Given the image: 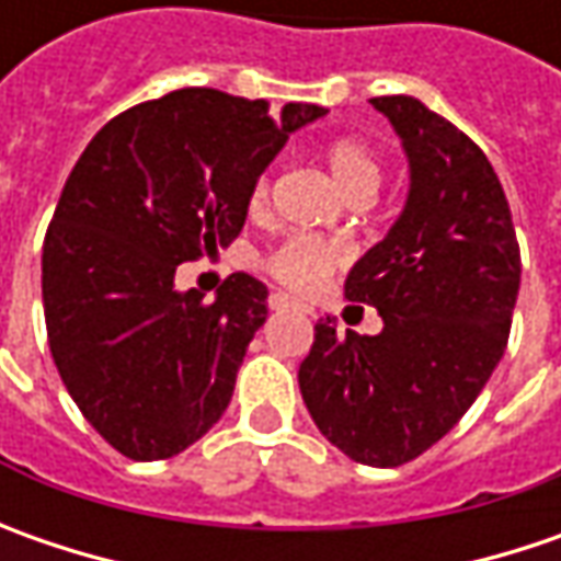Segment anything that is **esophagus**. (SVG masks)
<instances>
[{
    "label": "esophagus",
    "mask_w": 561,
    "mask_h": 561,
    "mask_svg": "<svg viewBox=\"0 0 561 561\" xmlns=\"http://www.w3.org/2000/svg\"><path fill=\"white\" fill-rule=\"evenodd\" d=\"M268 306H271V309H274V312H280V309H296V312H306V314H312V318H314L312 306H306V302L293 299V296H287V293H284V290L271 293Z\"/></svg>",
    "instance_id": "1"
}]
</instances>
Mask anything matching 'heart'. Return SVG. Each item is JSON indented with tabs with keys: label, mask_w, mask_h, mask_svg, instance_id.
Instances as JSON below:
<instances>
[{
	"label": "heart",
	"mask_w": 561,
	"mask_h": 561,
	"mask_svg": "<svg viewBox=\"0 0 561 561\" xmlns=\"http://www.w3.org/2000/svg\"><path fill=\"white\" fill-rule=\"evenodd\" d=\"M324 162L331 168L340 190L353 203L356 199H375L377 186H380V162L365 142L353 140V137L334 140L324 149ZM268 190V174H262L249 190V208L252 211L265 208ZM346 259H350V252H346L343 243L318 240V237H309V233H293L262 259V268L268 271L274 280H280L284 287L309 293L318 290L334 271L343 268Z\"/></svg>",
	"instance_id": "1"
}]
</instances>
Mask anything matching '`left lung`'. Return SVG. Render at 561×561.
Wrapping results in <instances>:
<instances>
[{
  "mask_svg": "<svg viewBox=\"0 0 561 561\" xmlns=\"http://www.w3.org/2000/svg\"><path fill=\"white\" fill-rule=\"evenodd\" d=\"M409 159V199L358 259L346 299L383 331L314 324L299 390L318 431L353 462L419 459L446 437L506 353L522 252L503 184L481 146L412 96L371 99Z\"/></svg>",
  "mask_w": 561,
  "mask_h": 561,
  "instance_id": "1",
  "label": "left lung"
}]
</instances>
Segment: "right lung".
<instances>
[{
    "label": "right lung",
    "instance_id": "add662e5",
    "mask_svg": "<svg viewBox=\"0 0 561 561\" xmlns=\"http://www.w3.org/2000/svg\"><path fill=\"white\" fill-rule=\"evenodd\" d=\"M321 115L186 87L121 112L77 159L43 243V309L68 393L121 456L171 459L225 415L268 287L240 271L205 306L174 274L240 237L252 184Z\"/></svg>",
    "mask_w": 561,
    "mask_h": 561
}]
</instances>
